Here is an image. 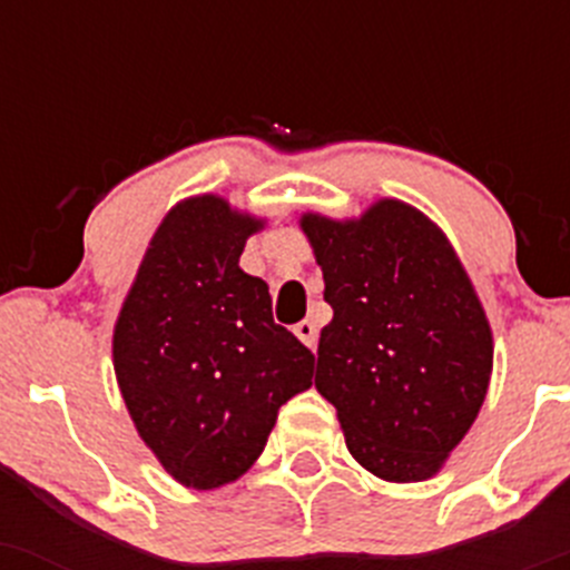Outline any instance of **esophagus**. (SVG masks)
Wrapping results in <instances>:
<instances>
[{
	"label": "esophagus",
	"instance_id": "esophagus-1",
	"mask_svg": "<svg viewBox=\"0 0 570 570\" xmlns=\"http://www.w3.org/2000/svg\"><path fill=\"white\" fill-rule=\"evenodd\" d=\"M295 336L301 338V342L306 344L308 350L317 347V325H314V322H308V320L297 322V325H295Z\"/></svg>",
	"mask_w": 570,
	"mask_h": 570
}]
</instances>
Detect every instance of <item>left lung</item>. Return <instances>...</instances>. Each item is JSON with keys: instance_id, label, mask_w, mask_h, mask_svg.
<instances>
[{"instance_id": "obj_1", "label": "left lung", "mask_w": 570, "mask_h": 570, "mask_svg": "<svg viewBox=\"0 0 570 570\" xmlns=\"http://www.w3.org/2000/svg\"><path fill=\"white\" fill-rule=\"evenodd\" d=\"M301 228L333 308L314 386L366 471L430 480L474 424L493 372V333L469 273L405 200L377 198L344 220L306 212Z\"/></svg>"}]
</instances>
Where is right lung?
<instances>
[{
  "label": "right lung",
  "instance_id": "1",
  "mask_svg": "<svg viewBox=\"0 0 570 570\" xmlns=\"http://www.w3.org/2000/svg\"><path fill=\"white\" fill-rule=\"evenodd\" d=\"M264 217L193 195L163 217L112 331L120 396L142 444L195 491L256 463L314 355L273 322L269 286L239 267Z\"/></svg>",
  "mask_w": 570,
  "mask_h": 570
}]
</instances>
